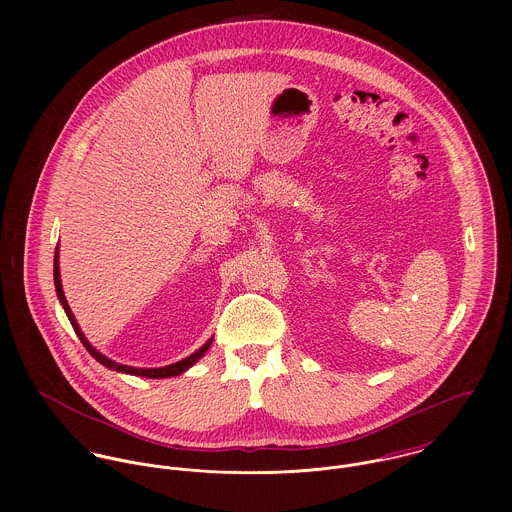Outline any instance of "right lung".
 Masks as SVG:
<instances>
[{
	"mask_svg": "<svg viewBox=\"0 0 512 512\" xmlns=\"http://www.w3.org/2000/svg\"><path fill=\"white\" fill-rule=\"evenodd\" d=\"M53 276H55V288H57L59 301H61V305L65 307V313H67V317H69V321H71V325H73L74 333L78 335L80 343L84 345V349H86L100 365L108 366L110 370H118V372H124V374H134V376H146V378H169V376H179V374H183L187 368H191V366L195 365V363L209 351V347H211V343H213V339H209L201 349H197V351H195L193 355H189L187 359H183V361H179V363H173V365L161 366V368H136V366L120 365V363H116V361L104 357L102 353H98V351L86 341L84 333L80 331V327H78V323H76V319H74L73 311H71V307H69V303H67L65 292H63L61 270H59V248H57V252H55Z\"/></svg>",
	"mask_w": 512,
	"mask_h": 512,
	"instance_id": "1",
	"label": "right lung"
}]
</instances>
